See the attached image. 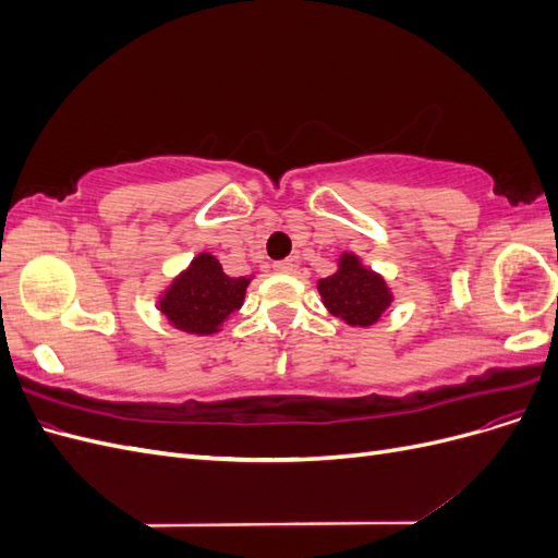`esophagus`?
<instances>
[{
  "mask_svg": "<svg viewBox=\"0 0 558 558\" xmlns=\"http://www.w3.org/2000/svg\"><path fill=\"white\" fill-rule=\"evenodd\" d=\"M272 267H275V272H279V275H293L298 269V263L295 260H279Z\"/></svg>",
  "mask_w": 558,
  "mask_h": 558,
  "instance_id": "esophagus-1",
  "label": "esophagus"
}]
</instances>
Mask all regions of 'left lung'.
<instances>
[{"instance_id":"8db88e82","label":"left lung","mask_w":558,"mask_h":558,"mask_svg":"<svg viewBox=\"0 0 558 558\" xmlns=\"http://www.w3.org/2000/svg\"><path fill=\"white\" fill-rule=\"evenodd\" d=\"M316 289L324 307L351 328L375 326L393 302L391 286L353 251L337 258L335 272L318 279Z\"/></svg>"}]
</instances>
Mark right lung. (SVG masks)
Instances as JSON below:
<instances>
[{
	"mask_svg": "<svg viewBox=\"0 0 558 558\" xmlns=\"http://www.w3.org/2000/svg\"><path fill=\"white\" fill-rule=\"evenodd\" d=\"M251 277H228L223 265L209 251L183 267L158 295V310L172 328L209 337L221 332L230 314L240 312Z\"/></svg>",
	"mask_w": 558,
	"mask_h": 558,
	"instance_id": "obj_1",
	"label": "right lung"
}]
</instances>
